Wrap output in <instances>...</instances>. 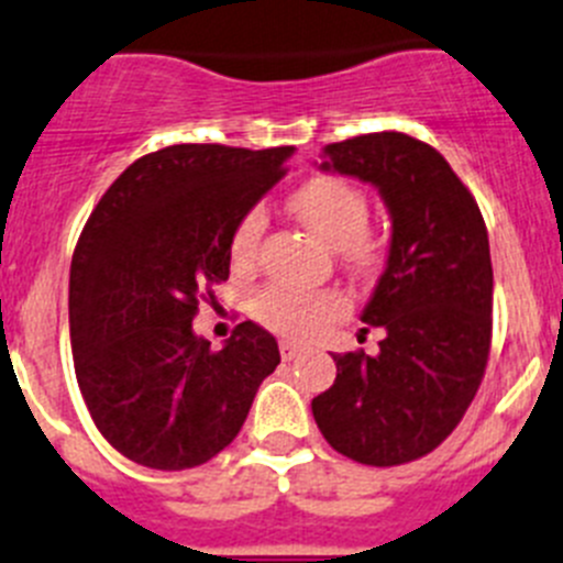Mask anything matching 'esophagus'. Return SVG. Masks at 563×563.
Listing matches in <instances>:
<instances>
[{"label": "esophagus", "instance_id": "1", "mask_svg": "<svg viewBox=\"0 0 563 563\" xmlns=\"http://www.w3.org/2000/svg\"><path fill=\"white\" fill-rule=\"evenodd\" d=\"M297 353H300V344L291 342V339H280V356H283V362H291V358L297 356Z\"/></svg>", "mask_w": 563, "mask_h": 563}]
</instances>
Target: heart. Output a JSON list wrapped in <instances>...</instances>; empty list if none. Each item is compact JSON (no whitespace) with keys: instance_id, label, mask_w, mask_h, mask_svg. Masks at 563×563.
<instances>
[{"instance_id":"b5f03b06","label":"heart","mask_w":563,"mask_h":563,"mask_svg":"<svg viewBox=\"0 0 563 563\" xmlns=\"http://www.w3.org/2000/svg\"><path fill=\"white\" fill-rule=\"evenodd\" d=\"M291 210L297 219L331 250L342 252L344 261L356 269H369L378 263L376 244L364 235L369 207L358 187L333 176H317L291 194ZM266 232V212L261 207L238 219L230 238V255L238 269H250L261 252ZM252 311L263 325L288 336H311L328 319L342 311V297L331 291H291V288H266L255 297Z\"/></svg>"}]
</instances>
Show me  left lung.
I'll return each mask as SVG.
<instances>
[{
  "instance_id": "left-lung-1",
  "label": "left lung",
  "mask_w": 563,
  "mask_h": 563,
  "mask_svg": "<svg viewBox=\"0 0 563 563\" xmlns=\"http://www.w3.org/2000/svg\"><path fill=\"white\" fill-rule=\"evenodd\" d=\"M319 170L376 187L393 232L362 311L384 331L378 353H333L336 382L311 401L313 420L356 463H409L454 432L483 382L494 308L485 221L449 162L398 131L325 145Z\"/></svg>"
}]
</instances>
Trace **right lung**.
I'll return each mask as SVG.
<instances>
[{"mask_svg": "<svg viewBox=\"0 0 563 563\" xmlns=\"http://www.w3.org/2000/svg\"><path fill=\"white\" fill-rule=\"evenodd\" d=\"M291 154L170 145L129 165L86 221L69 269L75 376L95 427L134 463L181 471L216 457L280 364L252 319L210 351L194 317L230 277L238 219Z\"/></svg>", "mask_w": 563, "mask_h": 563, "instance_id": "right-lung-1", "label": "right lung"}]
</instances>
